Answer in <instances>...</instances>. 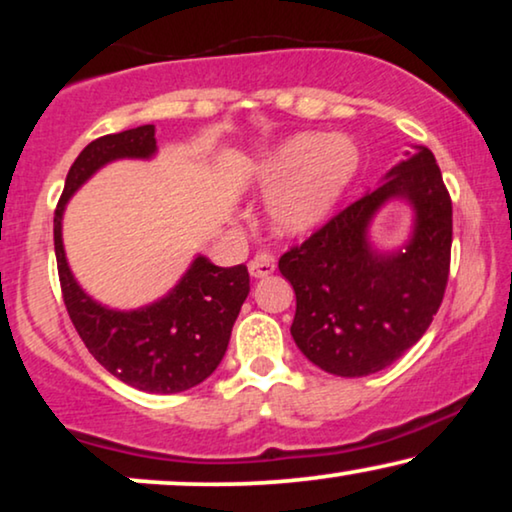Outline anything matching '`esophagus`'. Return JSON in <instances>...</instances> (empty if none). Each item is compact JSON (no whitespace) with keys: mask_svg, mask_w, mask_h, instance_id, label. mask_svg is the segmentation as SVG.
<instances>
[{"mask_svg":"<svg viewBox=\"0 0 512 512\" xmlns=\"http://www.w3.org/2000/svg\"><path fill=\"white\" fill-rule=\"evenodd\" d=\"M249 272H251V277H256V279L272 275V272H275V256H272L270 251H261V254H256L249 261Z\"/></svg>","mask_w":512,"mask_h":512,"instance_id":"obj_1","label":"esophagus"}]
</instances>
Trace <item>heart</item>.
I'll use <instances>...</instances> for the list:
<instances>
[{
  "mask_svg": "<svg viewBox=\"0 0 512 512\" xmlns=\"http://www.w3.org/2000/svg\"><path fill=\"white\" fill-rule=\"evenodd\" d=\"M359 156L347 139L300 132L258 160L254 184L272 233L305 235L326 221L354 179Z\"/></svg>",
  "mask_w": 512,
  "mask_h": 512,
  "instance_id": "obj_1",
  "label": "heart"
}]
</instances>
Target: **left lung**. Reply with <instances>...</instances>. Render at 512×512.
I'll use <instances>...</instances> for the list:
<instances>
[{
	"mask_svg": "<svg viewBox=\"0 0 512 512\" xmlns=\"http://www.w3.org/2000/svg\"><path fill=\"white\" fill-rule=\"evenodd\" d=\"M384 179L279 258L296 291L293 340L331 375L363 377L391 366L426 333L445 296L452 200L436 158L417 146ZM394 197L411 202L416 228L401 252H375L367 226Z\"/></svg>",
	"mask_w": 512,
	"mask_h": 512,
	"instance_id": "8db88e82",
	"label": "left lung"
}]
</instances>
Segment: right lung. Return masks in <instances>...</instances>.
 <instances>
[{
  "mask_svg": "<svg viewBox=\"0 0 512 512\" xmlns=\"http://www.w3.org/2000/svg\"><path fill=\"white\" fill-rule=\"evenodd\" d=\"M156 128L97 137L69 167L65 191L53 219L55 258L62 300L88 352L118 380L149 394H177L207 380L228 349L230 331L249 296L247 265L219 268L198 256L179 284L139 310H109L76 284L62 247V212L67 200L111 160L151 158Z\"/></svg>",
  "mask_w": 512,
  "mask_h": 512,
  "instance_id": "add662e5",
  "label": "right lung"
}]
</instances>
